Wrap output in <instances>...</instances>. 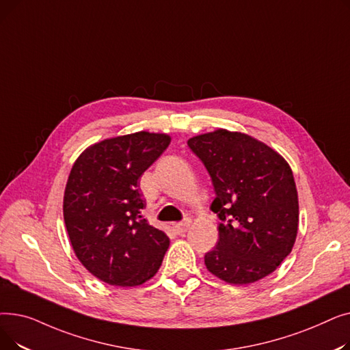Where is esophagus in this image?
I'll use <instances>...</instances> for the list:
<instances>
[{"label":"esophagus","instance_id":"1","mask_svg":"<svg viewBox=\"0 0 350 350\" xmlns=\"http://www.w3.org/2000/svg\"><path fill=\"white\" fill-rule=\"evenodd\" d=\"M174 227H176V230H177V232H178V234L186 232V231L189 230V227H190V219H185V221L177 223Z\"/></svg>","mask_w":350,"mask_h":350}]
</instances>
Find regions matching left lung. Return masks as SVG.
I'll return each instance as SVG.
<instances>
[{
  "label": "left lung",
  "mask_w": 350,
  "mask_h": 350,
  "mask_svg": "<svg viewBox=\"0 0 350 350\" xmlns=\"http://www.w3.org/2000/svg\"><path fill=\"white\" fill-rule=\"evenodd\" d=\"M207 169L221 219L207 269L234 285L272 273L292 251L299 223L298 191L286 160L265 143L226 129L187 142Z\"/></svg>",
  "instance_id": "8db88e82"
}]
</instances>
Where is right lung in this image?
Instances as JSON below:
<instances>
[{"instance_id":"right-lung-1","label":"right lung","mask_w":350,"mask_h":350,"mask_svg":"<svg viewBox=\"0 0 350 350\" xmlns=\"http://www.w3.org/2000/svg\"><path fill=\"white\" fill-rule=\"evenodd\" d=\"M165 133L136 132L89 146L73 163L64 219L82 265L100 281L137 286L153 278L169 237L143 218L139 178L170 144Z\"/></svg>"}]
</instances>
